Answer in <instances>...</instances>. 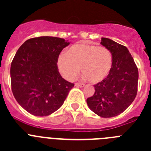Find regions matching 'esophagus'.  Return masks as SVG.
<instances>
[{
	"label": "esophagus",
	"mask_w": 151,
	"mask_h": 151,
	"mask_svg": "<svg viewBox=\"0 0 151 151\" xmlns=\"http://www.w3.org/2000/svg\"><path fill=\"white\" fill-rule=\"evenodd\" d=\"M75 85L76 86V87H80V88H82L85 86V84L83 83H79V82H76V83L75 84Z\"/></svg>",
	"instance_id": "1"
}]
</instances>
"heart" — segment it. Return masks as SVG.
<instances>
[{
    "label": "heart",
    "instance_id": "heart-1",
    "mask_svg": "<svg viewBox=\"0 0 151 151\" xmlns=\"http://www.w3.org/2000/svg\"><path fill=\"white\" fill-rule=\"evenodd\" d=\"M57 64L60 73L66 79H74L81 68L82 75L89 82L98 83L110 74L113 55L104 47L82 42L70 47L66 54H61Z\"/></svg>",
    "mask_w": 151,
    "mask_h": 151
}]
</instances>
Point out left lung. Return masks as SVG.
I'll return each mask as SVG.
<instances>
[{
  "label": "left lung",
  "mask_w": 151,
  "mask_h": 151,
  "mask_svg": "<svg viewBox=\"0 0 151 151\" xmlns=\"http://www.w3.org/2000/svg\"><path fill=\"white\" fill-rule=\"evenodd\" d=\"M101 44L112 53L113 66L108 76L94 85L95 91L87 104L99 116L110 118L119 115L134 101L138 70L126 47L106 38H101Z\"/></svg>",
  "instance_id": "left-lung-1"
}]
</instances>
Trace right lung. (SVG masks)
<instances>
[{"instance_id": "right-lung-1", "label": "right lung", "mask_w": 151, "mask_h": 151, "mask_svg": "<svg viewBox=\"0 0 151 151\" xmlns=\"http://www.w3.org/2000/svg\"><path fill=\"white\" fill-rule=\"evenodd\" d=\"M68 41L41 36L27 40L10 66L11 88L24 110L37 116L50 115L60 107L74 84L62 78L57 58Z\"/></svg>"}]
</instances>
